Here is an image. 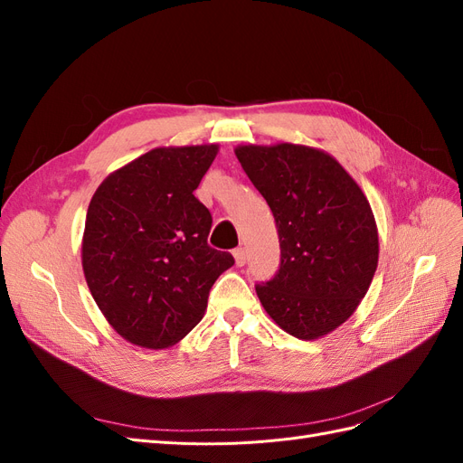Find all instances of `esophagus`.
Segmentation results:
<instances>
[{
    "instance_id": "1",
    "label": "esophagus",
    "mask_w": 463,
    "mask_h": 463,
    "mask_svg": "<svg viewBox=\"0 0 463 463\" xmlns=\"http://www.w3.org/2000/svg\"><path fill=\"white\" fill-rule=\"evenodd\" d=\"M233 259H235V264H237V266H243V264L247 262V253H245V249H243V247L235 249V250H233Z\"/></svg>"
}]
</instances>
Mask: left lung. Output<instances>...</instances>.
Here are the masks:
<instances>
[{
	"instance_id": "1",
	"label": "left lung",
	"mask_w": 463,
	"mask_h": 463,
	"mask_svg": "<svg viewBox=\"0 0 463 463\" xmlns=\"http://www.w3.org/2000/svg\"><path fill=\"white\" fill-rule=\"evenodd\" d=\"M247 177L269 203L282 260L257 284L264 311L299 340L330 334L355 313L378 264L365 193L328 152L305 145H241Z\"/></svg>"
}]
</instances>
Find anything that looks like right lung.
Instances as JSON below:
<instances>
[{
    "label": "right lung",
    "mask_w": 463,
    "mask_h": 463,
    "mask_svg": "<svg viewBox=\"0 0 463 463\" xmlns=\"http://www.w3.org/2000/svg\"><path fill=\"white\" fill-rule=\"evenodd\" d=\"M218 145L160 146L109 174L92 194L82 272L123 340L165 349L199 325L233 257L208 245L213 216L194 197Z\"/></svg>",
    "instance_id": "obj_1"
}]
</instances>
